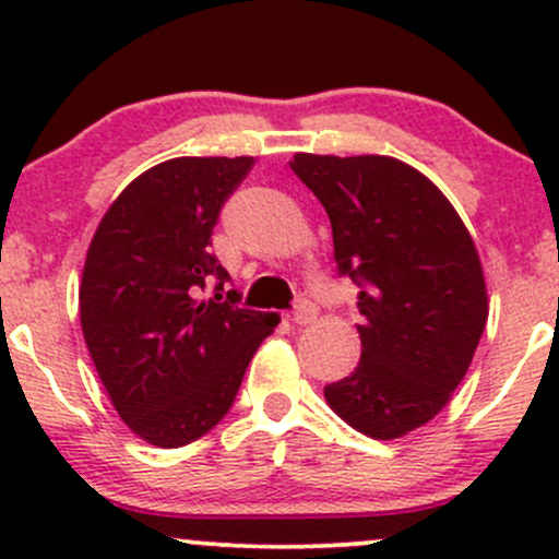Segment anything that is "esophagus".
Here are the masks:
<instances>
[{
	"label": "esophagus",
	"instance_id": "34e87169",
	"mask_svg": "<svg viewBox=\"0 0 559 559\" xmlns=\"http://www.w3.org/2000/svg\"><path fill=\"white\" fill-rule=\"evenodd\" d=\"M318 318V307L312 305V301H299L297 307H294V312H292V320L297 325H307V323H312V320Z\"/></svg>",
	"mask_w": 559,
	"mask_h": 559
}]
</instances>
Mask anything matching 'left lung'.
I'll return each mask as SVG.
<instances>
[{
  "label": "left lung",
  "mask_w": 559,
  "mask_h": 559,
  "mask_svg": "<svg viewBox=\"0 0 559 559\" xmlns=\"http://www.w3.org/2000/svg\"><path fill=\"white\" fill-rule=\"evenodd\" d=\"M288 165L329 213L338 273L360 286V365L325 402L355 431L400 439L444 409L476 355L489 318L476 243L402 159L299 152Z\"/></svg>",
  "instance_id": "8db88e82"
}]
</instances>
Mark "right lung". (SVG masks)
I'll list each match as a JSON object with an SVG mask.
<instances>
[{"label": "right lung", "mask_w": 559, "mask_h": 559, "mask_svg": "<svg viewBox=\"0 0 559 559\" xmlns=\"http://www.w3.org/2000/svg\"><path fill=\"white\" fill-rule=\"evenodd\" d=\"M254 157H176L144 170L96 226L79 310L99 381L146 444L176 449L223 420L243 370L281 318L223 299L210 254L223 202ZM213 300H202L209 275Z\"/></svg>", "instance_id": "right-lung-1"}]
</instances>
